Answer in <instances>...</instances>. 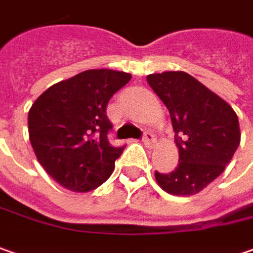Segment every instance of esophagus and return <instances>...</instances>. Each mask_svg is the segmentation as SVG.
Masks as SVG:
<instances>
[{"label":"esophagus","mask_w":253,"mask_h":253,"mask_svg":"<svg viewBox=\"0 0 253 253\" xmlns=\"http://www.w3.org/2000/svg\"><path fill=\"white\" fill-rule=\"evenodd\" d=\"M143 143L146 144V147H153L156 144V136L151 131H146L143 136Z\"/></svg>","instance_id":"esophagus-1"}]
</instances>
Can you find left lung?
I'll list each match as a JSON object with an SVG mask.
<instances>
[{"mask_svg": "<svg viewBox=\"0 0 253 253\" xmlns=\"http://www.w3.org/2000/svg\"><path fill=\"white\" fill-rule=\"evenodd\" d=\"M147 82L169 109L178 166L156 171L159 185L172 195H194L225 170L241 141L234 109L185 72L148 75Z\"/></svg>", "mask_w": 253, "mask_h": 253, "instance_id": "1", "label": "left lung"}]
</instances>
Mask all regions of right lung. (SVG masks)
<instances>
[{"label":"right lung","mask_w":253,"mask_h":253,"mask_svg":"<svg viewBox=\"0 0 253 253\" xmlns=\"http://www.w3.org/2000/svg\"><path fill=\"white\" fill-rule=\"evenodd\" d=\"M131 75L90 69L52 84L28 113L29 140L41 166L62 187L76 192L97 188L112 175L125 146L113 147L106 106Z\"/></svg>","instance_id":"right-lung-1"}]
</instances>
